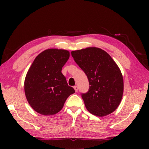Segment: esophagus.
<instances>
[{"label": "esophagus", "mask_w": 149, "mask_h": 149, "mask_svg": "<svg viewBox=\"0 0 149 149\" xmlns=\"http://www.w3.org/2000/svg\"><path fill=\"white\" fill-rule=\"evenodd\" d=\"M74 90H75V92H77V91L78 87H77V85H75V86H74Z\"/></svg>", "instance_id": "esophagus-1"}]
</instances>
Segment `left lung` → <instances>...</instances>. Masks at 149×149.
Wrapping results in <instances>:
<instances>
[{
    "mask_svg": "<svg viewBox=\"0 0 149 149\" xmlns=\"http://www.w3.org/2000/svg\"><path fill=\"white\" fill-rule=\"evenodd\" d=\"M71 53L89 80V89L81 95L87 110L99 117L112 113L120 105L123 93V76L116 63L97 47L72 50Z\"/></svg>",
    "mask_w": 149,
    "mask_h": 149,
    "instance_id": "1",
    "label": "left lung"
}]
</instances>
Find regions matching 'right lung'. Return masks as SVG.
Masks as SVG:
<instances>
[{
	"label": "right lung",
	"mask_w": 149,
	"mask_h": 149,
	"mask_svg": "<svg viewBox=\"0 0 149 149\" xmlns=\"http://www.w3.org/2000/svg\"><path fill=\"white\" fill-rule=\"evenodd\" d=\"M69 57L68 50L49 49L33 62L25 78L24 91L27 102L37 113L56 114L62 109L67 98L75 93L62 74Z\"/></svg>",
	"instance_id": "right-lung-1"
}]
</instances>
